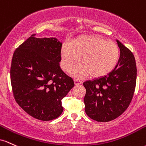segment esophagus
Wrapping results in <instances>:
<instances>
[{
	"label": "esophagus",
	"mask_w": 146,
	"mask_h": 146,
	"mask_svg": "<svg viewBox=\"0 0 146 146\" xmlns=\"http://www.w3.org/2000/svg\"><path fill=\"white\" fill-rule=\"evenodd\" d=\"M74 83H75V85H76V86H78V85H81V84L82 81H80V80L75 78V79H74Z\"/></svg>",
	"instance_id": "1"
}]
</instances>
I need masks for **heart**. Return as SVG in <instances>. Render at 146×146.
<instances>
[{"label":"heart","mask_w":146,"mask_h":146,"mask_svg":"<svg viewBox=\"0 0 146 146\" xmlns=\"http://www.w3.org/2000/svg\"><path fill=\"white\" fill-rule=\"evenodd\" d=\"M120 50L117 43L99 36H85L73 42L72 46L64 44L61 49V67L69 72L80 60L82 63L73 70L78 78L88 76L99 78L108 74L117 66Z\"/></svg>","instance_id":"1"}]
</instances>
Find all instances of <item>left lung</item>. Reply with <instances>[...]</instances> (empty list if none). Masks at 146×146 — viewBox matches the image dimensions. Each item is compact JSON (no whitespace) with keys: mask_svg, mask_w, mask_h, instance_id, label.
<instances>
[{"mask_svg":"<svg viewBox=\"0 0 146 146\" xmlns=\"http://www.w3.org/2000/svg\"><path fill=\"white\" fill-rule=\"evenodd\" d=\"M120 57L108 74L83 83L87 115L99 122H108L121 115L133 98L137 81V66L132 52L117 40Z\"/></svg>","mask_w":146,"mask_h":146,"instance_id":"obj_1","label":"left lung"}]
</instances>
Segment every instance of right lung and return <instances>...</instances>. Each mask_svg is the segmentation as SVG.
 I'll list each match as a JSON object with an SVG mask.
<instances>
[{"mask_svg": "<svg viewBox=\"0 0 146 146\" xmlns=\"http://www.w3.org/2000/svg\"><path fill=\"white\" fill-rule=\"evenodd\" d=\"M32 34L13 54L10 69L12 92L19 106L40 121L56 119L63 111L62 99L74 86L60 69L62 43L56 38Z\"/></svg>", "mask_w": 146, "mask_h": 146, "instance_id": "1", "label": "right lung"}]
</instances>
